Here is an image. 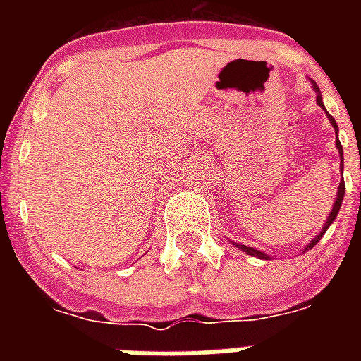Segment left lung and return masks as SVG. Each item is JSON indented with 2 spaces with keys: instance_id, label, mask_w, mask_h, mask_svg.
Instances as JSON below:
<instances>
[{
  "instance_id": "8db88e82",
  "label": "left lung",
  "mask_w": 361,
  "mask_h": 361,
  "mask_svg": "<svg viewBox=\"0 0 361 361\" xmlns=\"http://www.w3.org/2000/svg\"><path fill=\"white\" fill-rule=\"evenodd\" d=\"M313 90H314V92H317V104H319V106H322V109H324V103H322V97H320L319 87H317V84H314V82H313ZM324 110H326V109H324ZM326 114H328V112H326ZM328 118H330V123H331V127H334V130H336V136H337V130H339V127H337L336 120H334V118H331L330 114H328ZM336 146H337V152H339V157H341V174H343V146H341V142H339V138H337V140H336ZM343 197H345V181H341V183H339V189H337L336 202H334V208H331V214L328 215V219H326L324 226H322V231H320L319 234H317V236L313 238V240H311V243H309V245L305 247L303 251H309V249H313V247L317 245V243H319V241H320V238L324 236L326 231L330 228V225H331V223H334V221H336L337 214H339V209H341ZM232 245H236L238 249H241V251L247 252V255H251V257L262 258V260H268V258H269L268 255H266V252L258 251V249H252V247L241 245V243H236V241H232Z\"/></svg>"
}]
</instances>
